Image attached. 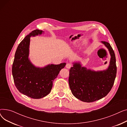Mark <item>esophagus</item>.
Returning a JSON list of instances; mask_svg holds the SVG:
<instances>
[{
	"mask_svg": "<svg viewBox=\"0 0 127 127\" xmlns=\"http://www.w3.org/2000/svg\"><path fill=\"white\" fill-rule=\"evenodd\" d=\"M72 66V65L70 64V63H67V64L66 65V67L68 68V69H69L70 68V67Z\"/></svg>",
	"mask_w": 127,
	"mask_h": 127,
	"instance_id": "1",
	"label": "esophagus"
}]
</instances>
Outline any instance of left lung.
<instances>
[{"label":"left lung","instance_id":"8db88e82","mask_svg":"<svg viewBox=\"0 0 127 127\" xmlns=\"http://www.w3.org/2000/svg\"><path fill=\"white\" fill-rule=\"evenodd\" d=\"M101 43L108 49L111 56L107 69L96 71L75 62L69 70L68 82L72 94L83 102H94L104 97L114 83L117 72L115 53L108 42Z\"/></svg>","mask_w":127,"mask_h":127}]
</instances>
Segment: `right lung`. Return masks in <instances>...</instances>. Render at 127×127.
I'll list each match as a JSON object with an SVG mask.
<instances>
[{
    "mask_svg": "<svg viewBox=\"0 0 127 127\" xmlns=\"http://www.w3.org/2000/svg\"><path fill=\"white\" fill-rule=\"evenodd\" d=\"M42 30H35L27 35L18 45L12 65V75L16 88L22 94L33 99L48 95L53 81L65 63L49 64L44 67H36L29 59L30 37L42 34Z\"/></svg>",
    "mask_w": 127,
    "mask_h": 127,
    "instance_id": "1",
    "label": "right lung"
}]
</instances>
